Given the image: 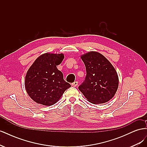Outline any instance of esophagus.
Segmentation results:
<instances>
[{"instance_id":"obj_1","label":"esophagus","mask_w":147,"mask_h":147,"mask_svg":"<svg viewBox=\"0 0 147 147\" xmlns=\"http://www.w3.org/2000/svg\"><path fill=\"white\" fill-rule=\"evenodd\" d=\"M78 82H74L72 84V86H74V87H76L77 85H78Z\"/></svg>"}]
</instances>
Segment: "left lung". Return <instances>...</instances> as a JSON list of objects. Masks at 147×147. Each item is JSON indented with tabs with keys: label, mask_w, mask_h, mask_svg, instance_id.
<instances>
[{
	"label": "left lung",
	"mask_w": 147,
	"mask_h": 147,
	"mask_svg": "<svg viewBox=\"0 0 147 147\" xmlns=\"http://www.w3.org/2000/svg\"><path fill=\"white\" fill-rule=\"evenodd\" d=\"M86 76L78 87L88 101L98 104L113 98L118 88V74L109 61L100 53L90 51L81 56Z\"/></svg>",
	"instance_id": "left-lung-1"
}]
</instances>
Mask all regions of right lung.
I'll return each mask as SVG.
<instances>
[{
  "label": "right lung",
  "instance_id": "obj_1",
  "mask_svg": "<svg viewBox=\"0 0 147 147\" xmlns=\"http://www.w3.org/2000/svg\"><path fill=\"white\" fill-rule=\"evenodd\" d=\"M64 58L63 53H46L38 56L28 69L25 88L29 97L38 104L54 105L71 85L57 69Z\"/></svg>",
  "mask_w": 147,
  "mask_h": 147
}]
</instances>
